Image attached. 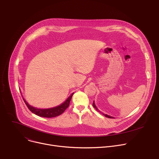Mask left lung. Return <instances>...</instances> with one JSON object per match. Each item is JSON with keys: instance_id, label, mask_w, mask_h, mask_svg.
Instances as JSON below:
<instances>
[{"instance_id": "8db88e82", "label": "left lung", "mask_w": 159, "mask_h": 159, "mask_svg": "<svg viewBox=\"0 0 159 159\" xmlns=\"http://www.w3.org/2000/svg\"><path fill=\"white\" fill-rule=\"evenodd\" d=\"M93 107L95 108V109L99 112V113H101V114H102L103 115H104L105 116H106V117H107V118H110V119H114V117L113 116H110V115H107V114H104V113H103L102 111H101L100 110H98V109L97 108V107L96 106V105H95V102L93 101Z\"/></svg>"}]
</instances>
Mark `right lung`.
Returning <instances> with one entry per match:
<instances>
[{"label":"right lung","instance_id":"1","mask_svg":"<svg viewBox=\"0 0 159 159\" xmlns=\"http://www.w3.org/2000/svg\"><path fill=\"white\" fill-rule=\"evenodd\" d=\"M74 93H72L70 97H68L66 101L61 104L60 105L57 106L55 107H49V108H37L35 107H33L31 105H30L28 102L23 98L25 104H26L29 110L33 113L35 115L42 116V117H46V118H52L55 117L57 116H58L61 115L65 110L67 107H68L70 105V102L71 99V97L73 96Z\"/></svg>","mask_w":159,"mask_h":159}]
</instances>
